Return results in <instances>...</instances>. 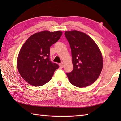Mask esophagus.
<instances>
[{
	"mask_svg": "<svg viewBox=\"0 0 121 121\" xmlns=\"http://www.w3.org/2000/svg\"><path fill=\"white\" fill-rule=\"evenodd\" d=\"M59 67H60V68H62L63 67V63L62 62L61 63L59 64Z\"/></svg>",
	"mask_w": 121,
	"mask_h": 121,
	"instance_id": "obj_1",
	"label": "esophagus"
}]
</instances>
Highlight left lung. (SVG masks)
I'll return each instance as SVG.
<instances>
[{
  "mask_svg": "<svg viewBox=\"0 0 121 121\" xmlns=\"http://www.w3.org/2000/svg\"><path fill=\"white\" fill-rule=\"evenodd\" d=\"M72 51L73 70L67 73L69 81L78 87L91 85L97 80L103 67L102 53L89 35L78 31H65Z\"/></svg>",
  "mask_w": 121,
  "mask_h": 121,
  "instance_id": "1",
  "label": "left lung"
}]
</instances>
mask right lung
<instances>
[{"label": "right lung", "mask_w": 121, "mask_h": 121, "mask_svg": "<svg viewBox=\"0 0 121 121\" xmlns=\"http://www.w3.org/2000/svg\"><path fill=\"white\" fill-rule=\"evenodd\" d=\"M62 35L60 31L35 33L21 47L17 59V69L21 77L31 85L40 86L46 84L59 68L49 60V54L50 47Z\"/></svg>", "instance_id": "obj_1"}]
</instances>
